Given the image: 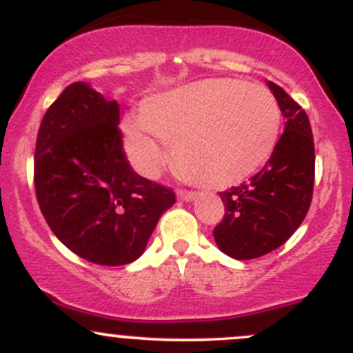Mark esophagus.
<instances>
[{
    "instance_id": "esophagus-1",
    "label": "esophagus",
    "mask_w": 353,
    "mask_h": 353,
    "mask_svg": "<svg viewBox=\"0 0 353 353\" xmlns=\"http://www.w3.org/2000/svg\"><path fill=\"white\" fill-rule=\"evenodd\" d=\"M194 196H196V193H194V191L177 190V198L183 199V201H191V199H194Z\"/></svg>"
}]
</instances>
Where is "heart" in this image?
<instances>
[{
    "label": "heart",
    "mask_w": 353,
    "mask_h": 353,
    "mask_svg": "<svg viewBox=\"0 0 353 353\" xmlns=\"http://www.w3.org/2000/svg\"><path fill=\"white\" fill-rule=\"evenodd\" d=\"M143 126L126 124V152L140 174L154 177L172 141V160L186 179L230 188L254 176L275 152L282 128L268 88L239 80H205L148 99Z\"/></svg>",
    "instance_id": "1"
}]
</instances>
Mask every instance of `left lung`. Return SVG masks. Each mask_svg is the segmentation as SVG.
Returning <instances> with one entry per match:
<instances>
[{"label": "left lung", "mask_w": 353, "mask_h": 353, "mask_svg": "<svg viewBox=\"0 0 353 353\" xmlns=\"http://www.w3.org/2000/svg\"><path fill=\"white\" fill-rule=\"evenodd\" d=\"M285 131L272 159L239 186L222 191L225 213L213 229L220 251L252 259L280 248L305 219L314 188V140L305 110L273 81H268Z\"/></svg>", "instance_id": "left-lung-1"}]
</instances>
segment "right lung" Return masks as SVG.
<instances>
[{
  "label": "right lung",
  "instance_id": "add662e5",
  "mask_svg": "<svg viewBox=\"0 0 353 353\" xmlns=\"http://www.w3.org/2000/svg\"><path fill=\"white\" fill-rule=\"evenodd\" d=\"M117 123L116 101L74 81L46 110L35 141L34 186L46 222L70 251L104 266L140 258L176 203L174 190L134 172Z\"/></svg>",
  "mask_w": 353,
  "mask_h": 353
}]
</instances>
